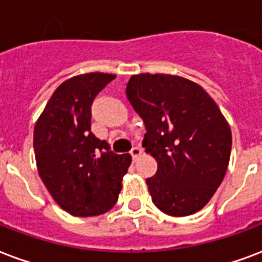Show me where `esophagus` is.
Instances as JSON below:
<instances>
[{
	"label": "esophagus",
	"mask_w": 262,
	"mask_h": 262,
	"mask_svg": "<svg viewBox=\"0 0 262 262\" xmlns=\"http://www.w3.org/2000/svg\"><path fill=\"white\" fill-rule=\"evenodd\" d=\"M130 155L133 157V159L136 161V159H137V158L141 155V148H139V147H133V148H132V151H130Z\"/></svg>",
	"instance_id": "esophagus-1"
}]
</instances>
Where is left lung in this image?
<instances>
[{
  "instance_id": "left-lung-1",
  "label": "left lung",
  "mask_w": 262,
  "mask_h": 262,
  "mask_svg": "<svg viewBox=\"0 0 262 262\" xmlns=\"http://www.w3.org/2000/svg\"><path fill=\"white\" fill-rule=\"evenodd\" d=\"M126 97L144 121L145 152L158 162L147 179L154 205L184 217L206 206L227 173L232 135L219 105L201 85L170 74H137Z\"/></svg>"
}]
</instances>
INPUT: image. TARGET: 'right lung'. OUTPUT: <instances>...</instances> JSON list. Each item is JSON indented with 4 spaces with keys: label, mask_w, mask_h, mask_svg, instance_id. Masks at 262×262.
<instances>
[{
    "label": "right lung",
    "mask_w": 262,
    "mask_h": 262,
    "mask_svg": "<svg viewBox=\"0 0 262 262\" xmlns=\"http://www.w3.org/2000/svg\"><path fill=\"white\" fill-rule=\"evenodd\" d=\"M114 78L89 73L64 81L34 126L38 174L56 203L75 217L113 209L130 166L129 154H114L91 132L92 103Z\"/></svg>",
    "instance_id": "right-lung-1"
}]
</instances>
